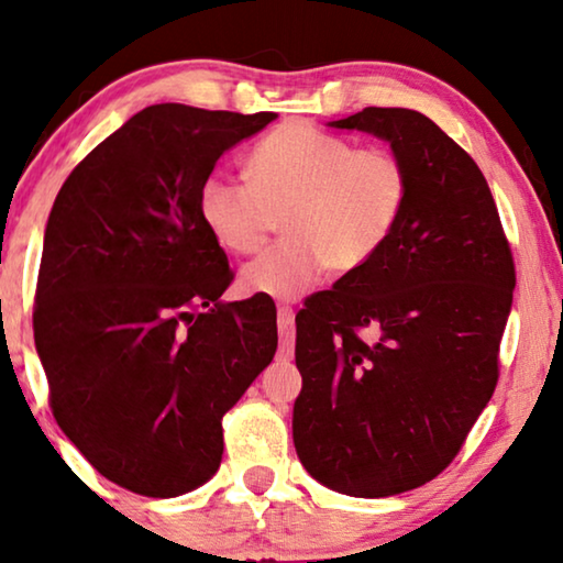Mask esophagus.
<instances>
[{"label": "esophagus", "instance_id": "obj_1", "mask_svg": "<svg viewBox=\"0 0 563 563\" xmlns=\"http://www.w3.org/2000/svg\"><path fill=\"white\" fill-rule=\"evenodd\" d=\"M292 318L296 310L290 306H278V329H280V358H292V349H296V339H292Z\"/></svg>", "mask_w": 563, "mask_h": 563}]
</instances>
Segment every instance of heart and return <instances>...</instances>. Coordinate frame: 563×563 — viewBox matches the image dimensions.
<instances>
[{
    "label": "heart",
    "instance_id": "heart-1",
    "mask_svg": "<svg viewBox=\"0 0 563 563\" xmlns=\"http://www.w3.org/2000/svg\"><path fill=\"white\" fill-rule=\"evenodd\" d=\"M247 179L212 174L197 209L234 255L265 245L283 214L285 240L242 271V288L298 298L321 278L362 271L382 253L409 201V169L391 148H358L310 123H283L247 156Z\"/></svg>",
    "mask_w": 563,
    "mask_h": 563
}]
</instances>
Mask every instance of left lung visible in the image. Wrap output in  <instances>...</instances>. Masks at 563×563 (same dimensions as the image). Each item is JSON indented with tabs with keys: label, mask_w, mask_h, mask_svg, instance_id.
I'll list each match as a JSON object with an SVG mask.
<instances>
[{
	"label": "left lung",
	"mask_w": 563,
	"mask_h": 563,
	"mask_svg": "<svg viewBox=\"0 0 563 563\" xmlns=\"http://www.w3.org/2000/svg\"><path fill=\"white\" fill-rule=\"evenodd\" d=\"M331 125L387 139L409 201L372 263L298 310L292 442L325 488L387 498L438 477L496 391L516 265L488 181L438 123L364 108Z\"/></svg>",
	"instance_id": "left-lung-1"
}]
</instances>
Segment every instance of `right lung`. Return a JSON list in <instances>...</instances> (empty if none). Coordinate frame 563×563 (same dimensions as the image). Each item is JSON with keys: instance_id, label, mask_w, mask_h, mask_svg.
Returning <instances> with one entry per match:
<instances>
[{"instance_id": "add662e5", "label": "right lung", "mask_w": 563, "mask_h": 563, "mask_svg": "<svg viewBox=\"0 0 563 563\" xmlns=\"http://www.w3.org/2000/svg\"><path fill=\"white\" fill-rule=\"evenodd\" d=\"M275 113L158 103L57 191L32 329L49 409L100 475L148 498L207 483L222 417L278 349L275 303H220L234 273L197 197L217 158Z\"/></svg>"}]
</instances>
